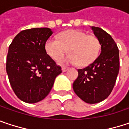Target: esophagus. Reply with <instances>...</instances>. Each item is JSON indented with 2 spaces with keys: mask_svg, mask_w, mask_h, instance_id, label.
<instances>
[{
  "mask_svg": "<svg viewBox=\"0 0 129 129\" xmlns=\"http://www.w3.org/2000/svg\"><path fill=\"white\" fill-rule=\"evenodd\" d=\"M67 70H68V68H66V67H63V68H62V71H63V72H66Z\"/></svg>",
  "mask_w": 129,
  "mask_h": 129,
  "instance_id": "1",
  "label": "esophagus"
}]
</instances>
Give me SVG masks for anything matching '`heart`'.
<instances>
[{"mask_svg": "<svg viewBox=\"0 0 129 129\" xmlns=\"http://www.w3.org/2000/svg\"><path fill=\"white\" fill-rule=\"evenodd\" d=\"M68 49L69 54L59 60L60 64H74L83 66L92 63L98 56L100 44L98 39L93 35L78 30H69L62 32L58 39L49 38L45 43L46 53L57 60L60 59Z\"/></svg>", "mask_w": 129, "mask_h": 129, "instance_id": "obj_1", "label": "heart"}]
</instances>
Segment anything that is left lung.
<instances>
[{"label":"left lung","mask_w":129,"mask_h":129,"mask_svg":"<svg viewBox=\"0 0 129 129\" xmlns=\"http://www.w3.org/2000/svg\"><path fill=\"white\" fill-rule=\"evenodd\" d=\"M101 46L100 54L88 66L77 69L73 83L77 95L87 103H97L107 98L119 73V50L111 36L99 27L91 26Z\"/></svg>","instance_id":"left-lung-1"}]
</instances>
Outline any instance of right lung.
<instances>
[{
	"label": "right lung",
	"mask_w": 129,
	"mask_h": 129,
	"mask_svg": "<svg viewBox=\"0 0 129 129\" xmlns=\"http://www.w3.org/2000/svg\"><path fill=\"white\" fill-rule=\"evenodd\" d=\"M52 33L49 28L23 30L9 46L6 73L15 94L23 102L35 103L44 99L62 72L45 49Z\"/></svg>",
	"instance_id": "add662e5"
}]
</instances>
